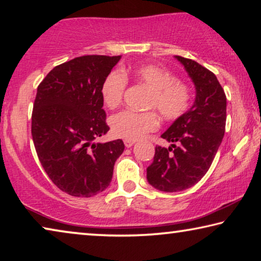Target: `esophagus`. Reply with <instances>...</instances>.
<instances>
[{"label": "esophagus", "instance_id": "esophagus-1", "mask_svg": "<svg viewBox=\"0 0 261 261\" xmlns=\"http://www.w3.org/2000/svg\"><path fill=\"white\" fill-rule=\"evenodd\" d=\"M135 143H136L135 140H129V139H125V140H124V145H125V146H126L127 148L131 147V146H134Z\"/></svg>", "mask_w": 261, "mask_h": 261}]
</instances>
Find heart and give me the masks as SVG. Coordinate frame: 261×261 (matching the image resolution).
<instances>
[{"label": "heart", "mask_w": 261, "mask_h": 261, "mask_svg": "<svg viewBox=\"0 0 261 261\" xmlns=\"http://www.w3.org/2000/svg\"><path fill=\"white\" fill-rule=\"evenodd\" d=\"M149 88L146 102L147 109L156 110L167 121L182 117L191 105V92L183 82L174 78L166 70L152 64L122 69L107 74L101 85V98L106 107L115 108L121 103L126 88V79ZM159 120L155 113H135L123 110L110 118V129L115 137L136 140L148 132L156 130Z\"/></svg>", "instance_id": "obj_1"}]
</instances>
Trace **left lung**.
Here are the masks:
<instances>
[{"instance_id":"1","label":"left lung","mask_w":261,"mask_h":261,"mask_svg":"<svg viewBox=\"0 0 261 261\" xmlns=\"http://www.w3.org/2000/svg\"><path fill=\"white\" fill-rule=\"evenodd\" d=\"M196 87L192 107L163 132L170 146L155 147L147 182L163 192H178L204 177L223 139L227 98L215 74L196 61L175 56Z\"/></svg>"}]
</instances>
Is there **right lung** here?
<instances>
[{
  "instance_id": "right-lung-1",
  "label": "right lung",
  "mask_w": 261,
  "mask_h": 261,
  "mask_svg": "<svg viewBox=\"0 0 261 261\" xmlns=\"http://www.w3.org/2000/svg\"><path fill=\"white\" fill-rule=\"evenodd\" d=\"M121 56L86 55L55 67L38 86L32 113L35 151L51 182L73 197L105 191L121 139L96 143L106 135L101 85Z\"/></svg>"
}]
</instances>
